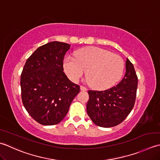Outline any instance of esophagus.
Masks as SVG:
<instances>
[{
	"label": "esophagus",
	"mask_w": 160,
	"mask_h": 160,
	"mask_svg": "<svg viewBox=\"0 0 160 160\" xmlns=\"http://www.w3.org/2000/svg\"><path fill=\"white\" fill-rule=\"evenodd\" d=\"M80 89H81V90H82V91H86L87 90L86 88L83 86H80Z\"/></svg>",
	"instance_id": "obj_1"
}]
</instances>
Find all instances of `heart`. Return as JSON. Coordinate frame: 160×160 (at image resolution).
<instances>
[{"label":"heart","instance_id":"heart-1","mask_svg":"<svg viewBox=\"0 0 160 160\" xmlns=\"http://www.w3.org/2000/svg\"><path fill=\"white\" fill-rule=\"evenodd\" d=\"M63 68L68 77L77 82L86 72V79L94 88L105 90L113 86L123 72L124 63L121 57L98 47L78 50L74 58L66 57Z\"/></svg>","mask_w":160,"mask_h":160}]
</instances>
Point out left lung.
Segmentation results:
<instances>
[{
  "label": "left lung",
  "instance_id": "left-lung-1",
  "mask_svg": "<svg viewBox=\"0 0 160 160\" xmlns=\"http://www.w3.org/2000/svg\"><path fill=\"white\" fill-rule=\"evenodd\" d=\"M138 82L134 66L127 58L124 77L116 86L103 91H88L86 109L91 120L103 128L121 123L134 107Z\"/></svg>",
  "mask_w": 160,
  "mask_h": 160
}]
</instances>
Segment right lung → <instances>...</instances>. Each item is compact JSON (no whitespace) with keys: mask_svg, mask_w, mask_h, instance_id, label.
I'll return each mask as SVG.
<instances>
[{"mask_svg":"<svg viewBox=\"0 0 160 160\" xmlns=\"http://www.w3.org/2000/svg\"><path fill=\"white\" fill-rule=\"evenodd\" d=\"M70 45L52 41L38 48L25 62L21 76L22 102L35 121L45 126L64 119L80 87L63 72Z\"/></svg>","mask_w":160,"mask_h":160,"instance_id":"right-lung-1","label":"right lung"}]
</instances>
